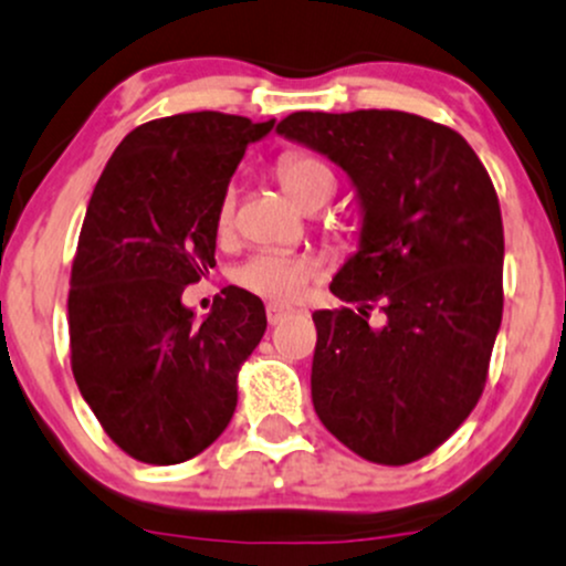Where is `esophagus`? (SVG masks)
Instances as JSON below:
<instances>
[{"label":"esophagus","instance_id":"esophagus-1","mask_svg":"<svg viewBox=\"0 0 566 566\" xmlns=\"http://www.w3.org/2000/svg\"><path fill=\"white\" fill-rule=\"evenodd\" d=\"M285 315H289V307L275 305V302H270V305H266V321H270V326L281 324Z\"/></svg>","mask_w":566,"mask_h":566}]
</instances>
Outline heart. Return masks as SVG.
<instances>
[{"label":"heart","mask_w":566,"mask_h":566,"mask_svg":"<svg viewBox=\"0 0 566 566\" xmlns=\"http://www.w3.org/2000/svg\"><path fill=\"white\" fill-rule=\"evenodd\" d=\"M277 178L285 191L302 205L310 208L315 202H326L334 191L332 167L318 156L305 150H291L277 159ZM234 221V197L232 191H223L216 210L218 234H227ZM315 277V264L307 256L285 251H259L248 256L242 264L234 266L232 281L248 294L261 296L270 302H294L307 291Z\"/></svg>","instance_id":"heart-1"}]
</instances>
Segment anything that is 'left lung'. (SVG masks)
Returning a JSON list of instances; mask_svg holds the SVG:
<instances>
[{
    "label": "left lung",
    "instance_id": "1",
    "mask_svg": "<svg viewBox=\"0 0 566 566\" xmlns=\"http://www.w3.org/2000/svg\"><path fill=\"white\" fill-rule=\"evenodd\" d=\"M277 132L354 180L361 251L315 310L313 405L345 448L386 467L423 459L475 410L502 324L504 229L483 161L416 113H291ZM387 313L368 326L377 302Z\"/></svg>",
    "mask_w": 566,
    "mask_h": 566
}]
</instances>
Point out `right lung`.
Segmentation results:
<instances>
[{"label":"right lung","mask_w":566,"mask_h":566,"mask_svg":"<svg viewBox=\"0 0 566 566\" xmlns=\"http://www.w3.org/2000/svg\"><path fill=\"white\" fill-rule=\"evenodd\" d=\"M272 126L216 111L148 120L91 193L66 302L72 375L107 437L145 464H180L221 437L264 337V305L237 285L202 324L180 296L216 266L218 202Z\"/></svg>","instance_id":"obj_1"}]
</instances>
